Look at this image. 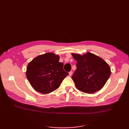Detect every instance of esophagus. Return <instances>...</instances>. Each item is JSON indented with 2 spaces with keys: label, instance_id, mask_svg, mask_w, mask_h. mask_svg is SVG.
I'll return each instance as SVG.
<instances>
[{
  "label": "esophagus",
  "instance_id": "esophagus-1",
  "mask_svg": "<svg viewBox=\"0 0 129 129\" xmlns=\"http://www.w3.org/2000/svg\"><path fill=\"white\" fill-rule=\"evenodd\" d=\"M72 73H73L72 71H71V72H69V75H70V76H72Z\"/></svg>",
  "mask_w": 129,
  "mask_h": 129
}]
</instances>
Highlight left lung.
Listing matches in <instances>:
<instances>
[{
  "label": "left lung",
  "instance_id": "left-lung-1",
  "mask_svg": "<svg viewBox=\"0 0 129 129\" xmlns=\"http://www.w3.org/2000/svg\"><path fill=\"white\" fill-rule=\"evenodd\" d=\"M77 60V69L72 78L77 88L92 93L100 90L111 75L110 67L100 57L90 52L83 55L72 54Z\"/></svg>",
  "mask_w": 129,
  "mask_h": 129
}]
</instances>
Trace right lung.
I'll return each instance as SVG.
<instances>
[{
	"label": "right lung",
	"instance_id": "right-lung-1",
	"mask_svg": "<svg viewBox=\"0 0 129 129\" xmlns=\"http://www.w3.org/2000/svg\"><path fill=\"white\" fill-rule=\"evenodd\" d=\"M59 57L47 53L34 58L27 66L26 76L36 91L48 93L57 89L69 73L63 70Z\"/></svg>",
	"mask_w": 129,
	"mask_h": 129
}]
</instances>
